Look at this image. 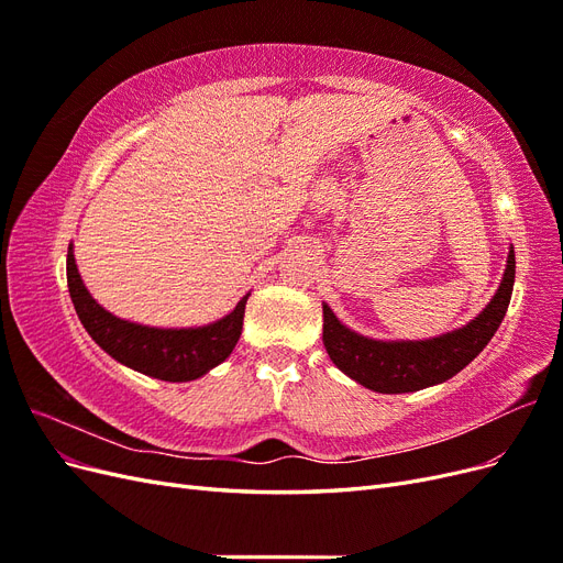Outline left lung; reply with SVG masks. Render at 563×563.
<instances>
[{"mask_svg":"<svg viewBox=\"0 0 563 563\" xmlns=\"http://www.w3.org/2000/svg\"><path fill=\"white\" fill-rule=\"evenodd\" d=\"M515 267V249H509L503 284L486 310L463 329L416 343H383L356 335L335 319L329 305H323V347L331 362L352 380L383 395H401L444 383L463 371L498 331L512 298Z\"/></svg>","mask_w":563,"mask_h":563,"instance_id":"left-lung-1","label":"left lung"}]
</instances>
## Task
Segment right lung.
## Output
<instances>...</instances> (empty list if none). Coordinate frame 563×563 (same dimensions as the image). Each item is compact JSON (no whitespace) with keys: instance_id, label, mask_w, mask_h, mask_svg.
<instances>
[{"instance_id":"right-lung-1","label":"right lung","mask_w":563,"mask_h":563,"mask_svg":"<svg viewBox=\"0 0 563 563\" xmlns=\"http://www.w3.org/2000/svg\"><path fill=\"white\" fill-rule=\"evenodd\" d=\"M67 288H70V298L84 329L112 360L168 383L201 378L203 373L228 360L242 335L249 300V296H244L228 317L201 329L141 327V323L110 314L91 298L77 272L73 246L67 251Z\"/></svg>"}]
</instances>
